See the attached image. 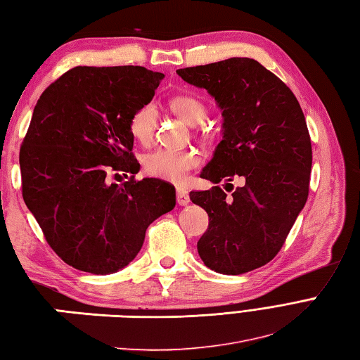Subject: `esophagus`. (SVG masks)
<instances>
[{
	"mask_svg": "<svg viewBox=\"0 0 360 360\" xmlns=\"http://www.w3.org/2000/svg\"><path fill=\"white\" fill-rule=\"evenodd\" d=\"M175 198H177V203L181 205V206H185V205H188L191 202L189 200V194H188V191L185 188H177V189H175Z\"/></svg>",
	"mask_w": 360,
	"mask_h": 360,
	"instance_id": "obj_1",
	"label": "esophagus"
}]
</instances>
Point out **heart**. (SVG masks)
Here are the masks:
<instances>
[{
  "mask_svg": "<svg viewBox=\"0 0 360 360\" xmlns=\"http://www.w3.org/2000/svg\"><path fill=\"white\" fill-rule=\"evenodd\" d=\"M171 109L189 124L205 122L207 109L202 100L193 95H179L171 100ZM157 129V109L153 103H146L134 110L129 118V131L132 137L141 145L153 141ZM202 163V157L195 149H166L160 148L143 158V169L150 177L166 181L180 183L186 179L191 169Z\"/></svg>",
  "mask_w": 360,
  "mask_h": 360,
  "instance_id": "heart-1",
  "label": "heart"
}]
</instances>
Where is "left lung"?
I'll list each match as a JSON object with an SVG mask.
<instances>
[{
  "label": "left lung",
  "mask_w": 360,
  "mask_h": 360,
  "mask_svg": "<svg viewBox=\"0 0 360 360\" xmlns=\"http://www.w3.org/2000/svg\"><path fill=\"white\" fill-rule=\"evenodd\" d=\"M223 110V140L200 177L245 183L228 197L220 186L191 191L210 217L198 255L220 274H243L273 260L307 203L311 139L297 98L252 58H228L179 69ZM232 191V189H231Z\"/></svg>",
  "instance_id": "obj_1"
}]
</instances>
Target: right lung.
<instances>
[{
  "instance_id": "right-lung-1",
  "label": "right lung",
  "mask_w": 360,
  "mask_h": 360,
  "mask_svg": "<svg viewBox=\"0 0 360 360\" xmlns=\"http://www.w3.org/2000/svg\"><path fill=\"white\" fill-rule=\"evenodd\" d=\"M163 77L141 66H77L37 101L20 149L22 198L46 242L75 269L124 268L150 223L174 210L172 185L135 180L129 131L134 110L153 100ZM109 172L133 175L109 186Z\"/></svg>"
}]
</instances>
